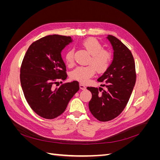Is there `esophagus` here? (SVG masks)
Masks as SVG:
<instances>
[{"mask_svg":"<svg viewBox=\"0 0 160 160\" xmlns=\"http://www.w3.org/2000/svg\"><path fill=\"white\" fill-rule=\"evenodd\" d=\"M79 88L81 90H85L86 89V87L83 84H79Z\"/></svg>","mask_w":160,"mask_h":160,"instance_id":"34e87169","label":"esophagus"}]
</instances>
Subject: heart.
I'll return each mask as SVG.
<instances>
[{"label":"heart","instance_id":"obj_1","mask_svg":"<svg viewBox=\"0 0 160 160\" xmlns=\"http://www.w3.org/2000/svg\"><path fill=\"white\" fill-rule=\"evenodd\" d=\"M82 46L91 55L88 67H78L71 72V77L80 83H85L93 76L96 71L101 73L107 71L109 67L112 56L111 52L103 49V46L95 38H88L82 42ZM65 61L67 65L71 66L74 63V51L69 50L67 52Z\"/></svg>","mask_w":160,"mask_h":160}]
</instances>
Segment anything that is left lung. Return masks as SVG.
<instances>
[{"label": "left lung", "mask_w": 160, "mask_h": 160, "mask_svg": "<svg viewBox=\"0 0 160 160\" xmlns=\"http://www.w3.org/2000/svg\"><path fill=\"white\" fill-rule=\"evenodd\" d=\"M113 49V59L108 69L98 79L105 81L106 89L87 88L92 98L89 108L94 117L100 122L113 119L126 106L136 80L133 57L128 48L112 35L107 37Z\"/></svg>", "instance_id": "8db88e82"}]
</instances>
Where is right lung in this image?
Masks as SVG:
<instances>
[{
	"instance_id": "right-lung-1",
	"label": "right lung",
	"mask_w": 160,
	"mask_h": 160,
	"mask_svg": "<svg viewBox=\"0 0 160 160\" xmlns=\"http://www.w3.org/2000/svg\"><path fill=\"white\" fill-rule=\"evenodd\" d=\"M72 41L71 37L59 35L42 37L32 43L22 60L20 79L24 95L31 108L45 119L61 115L79 89L77 81L54 87L67 77L61 52Z\"/></svg>"
}]
</instances>
